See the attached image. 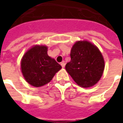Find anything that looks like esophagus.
I'll return each mask as SVG.
<instances>
[{
    "label": "esophagus",
    "instance_id": "1",
    "mask_svg": "<svg viewBox=\"0 0 123 123\" xmlns=\"http://www.w3.org/2000/svg\"><path fill=\"white\" fill-rule=\"evenodd\" d=\"M61 65L62 68H64V67H65V62L64 61L62 62L61 63Z\"/></svg>",
    "mask_w": 123,
    "mask_h": 123
}]
</instances>
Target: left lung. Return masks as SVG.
Returning a JSON list of instances; mask_svg holds the SVG:
<instances>
[{
  "instance_id": "left-lung-1",
  "label": "left lung",
  "mask_w": 123,
  "mask_h": 123,
  "mask_svg": "<svg viewBox=\"0 0 123 123\" xmlns=\"http://www.w3.org/2000/svg\"><path fill=\"white\" fill-rule=\"evenodd\" d=\"M70 57L65 68L78 85L90 88L98 83L103 74L105 62L96 46L88 41H78L72 46Z\"/></svg>"
}]
</instances>
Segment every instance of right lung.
Segmentation results:
<instances>
[{"instance_id": "1", "label": "right lung", "mask_w": 123, "mask_h": 123, "mask_svg": "<svg viewBox=\"0 0 123 123\" xmlns=\"http://www.w3.org/2000/svg\"><path fill=\"white\" fill-rule=\"evenodd\" d=\"M61 66L47 55V47L35 45L29 49L21 61V70L30 85L41 87L51 81Z\"/></svg>"}]
</instances>
